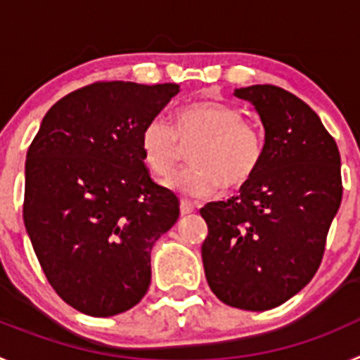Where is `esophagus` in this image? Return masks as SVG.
<instances>
[{
    "label": "esophagus",
    "mask_w": 360,
    "mask_h": 360,
    "mask_svg": "<svg viewBox=\"0 0 360 360\" xmlns=\"http://www.w3.org/2000/svg\"><path fill=\"white\" fill-rule=\"evenodd\" d=\"M193 211H195V205H193L189 200H182V202H180V214L186 216V214H191Z\"/></svg>",
    "instance_id": "1"
}]
</instances>
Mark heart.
Instances as JSON below:
<instances>
[{
    "label": "heart",
    "mask_w": 360,
    "mask_h": 360,
    "mask_svg": "<svg viewBox=\"0 0 360 360\" xmlns=\"http://www.w3.org/2000/svg\"><path fill=\"white\" fill-rule=\"evenodd\" d=\"M196 141L189 149L193 164L167 180L171 189L193 198L216 195L219 187L238 189L257 173L265 157V133L257 124L243 119L238 106L225 101H196L182 106L174 126L155 115L141 131L144 164L157 178H167L182 155V146Z\"/></svg>",
    "instance_id": "heart-1"
}]
</instances>
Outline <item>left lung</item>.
I'll return each mask as SVG.
<instances>
[{
	"label": "left lung",
	"mask_w": 360,
	"mask_h": 360,
	"mask_svg": "<svg viewBox=\"0 0 360 360\" xmlns=\"http://www.w3.org/2000/svg\"><path fill=\"white\" fill-rule=\"evenodd\" d=\"M265 128L257 173L227 202L200 209L209 234L202 259L219 301L241 310L276 308L316 276L342 198L341 155L317 113L272 84L234 90Z\"/></svg>",
	"instance_id": "8db88e82"
}]
</instances>
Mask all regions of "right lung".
I'll return each instance as SVG.
<instances>
[{"label": "right lung", "instance_id": "right-lung-1", "mask_svg": "<svg viewBox=\"0 0 360 360\" xmlns=\"http://www.w3.org/2000/svg\"><path fill=\"white\" fill-rule=\"evenodd\" d=\"M180 86L94 82L44 115L25 164L23 219L44 276L94 317L135 307L151 283V249L180 202L149 176L141 131Z\"/></svg>", "mask_w": 360, "mask_h": 360}]
</instances>
